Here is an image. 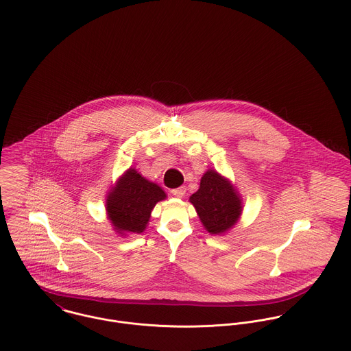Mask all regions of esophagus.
Here are the masks:
<instances>
[{
	"instance_id": "34e87169",
	"label": "esophagus",
	"mask_w": 351,
	"mask_h": 351,
	"mask_svg": "<svg viewBox=\"0 0 351 351\" xmlns=\"http://www.w3.org/2000/svg\"><path fill=\"white\" fill-rule=\"evenodd\" d=\"M171 193H172V195L178 196V197H182V196H184V194H186V187H184V186H182V187L173 189Z\"/></svg>"
}]
</instances>
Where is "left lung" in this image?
Instances as JSON below:
<instances>
[{
    "label": "left lung",
    "mask_w": 351,
    "mask_h": 351,
    "mask_svg": "<svg viewBox=\"0 0 351 351\" xmlns=\"http://www.w3.org/2000/svg\"><path fill=\"white\" fill-rule=\"evenodd\" d=\"M190 202L210 234L228 232L242 213V202L233 184L214 169L202 176L200 187L190 196Z\"/></svg>",
    "instance_id": "left-lung-1"
}]
</instances>
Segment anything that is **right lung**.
I'll return each mask as SVG.
<instances>
[{
	"label": "right lung",
	"mask_w": 351,
	"mask_h": 351,
	"mask_svg": "<svg viewBox=\"0 0 351 351\" xmlns=\"http://www.w3.org/2000/svg\"><path fill=\"white\" fill-rule=\"evenodd\" d=\"M165 193L155 183L129 168L110 190L106 199L108 217L117 233H143L157 202Z\"/></svg>",
	"instance_id": "add662e5"
}]
</instances>
